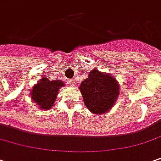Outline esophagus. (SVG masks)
<instances>
[{"instance_id": "obj_1", "label": "esophagus", "mask_w": 161, "mask_h": 161, "mask_svg": "<svg viewBox=\"0 0 161 161\" xmlns=\"http://www.w3.org/2000/svg\"><path fill=\"white\" fill-rule=\"evenodd\" d=\"M69 85L73 86V85H75V82H74L73 79H69Z\"/></svg>"}]
</instances>
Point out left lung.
Masks as SVG:
<instances>
[{
	"instance_id": "obj_1",
	"label": "left lung",
	"mask_w": 161,
	"mask_h": 161,
	"mask_svg": "<svg viewBox=\"0 0 161 161\" xmlns=\"http://www.w3.org/2000/svg\"><path fill=\"white\" fill-rule=\"evenodd\" d=\"M114 76L99 70L90 72L87 79L82 82L80 92L86 108L93 114H101L114 106L119 94V85Z\"/></svg>"
}]
</instances>
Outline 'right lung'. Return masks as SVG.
I'll list each match as a JSON object with an SVG mask.
<instances>
[{"mask_svg": "<svg viewBox=\"0 0 161 161\" xmlns=\"http://www.w3.org/2000/svg\"><path fill=\"white\" fill-rule=\"evenodd\" d=\"M63 85H65L62 81L42 78L31 90V99L41 109H50L53 106L60 87Z\"/></svg>", "mask_w": 161, "mask_h": 161, "instance_id": "obj_1", "label": "right lung"}]
</instances>
